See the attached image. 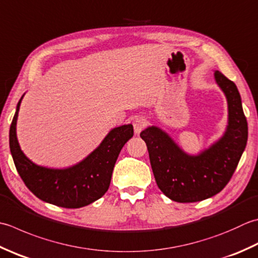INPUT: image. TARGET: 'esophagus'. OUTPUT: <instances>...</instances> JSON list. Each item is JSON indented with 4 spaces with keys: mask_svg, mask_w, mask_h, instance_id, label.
Here are the masks:
<instances>
[{
    "mask_svg": "<svg viewBox=\"0 0 258 258\" xmlns=\"http://www.w3.org/2000/svg\"><path fill=\"white\" fill-rule=\"evenodd\" d=\"M145 126H146V120L143 117H136L133 120V127H134L135 134H140L145 128Z\"/></svg>",
    "mask_w": 258,
    "mask_h": 258,
    "instance_id": "1",
    "label": "esophagus"
}]
</instances>
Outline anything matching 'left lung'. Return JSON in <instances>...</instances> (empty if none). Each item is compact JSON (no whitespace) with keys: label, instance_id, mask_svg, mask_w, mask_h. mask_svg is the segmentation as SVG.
Returning a JSON list of instances; mask_svg holds the SVG:
<instances>
[{"label":"left lung","instance_id":"1","mask_svg":"<svg viewBox=\"0 0 258 258\" xmlns=\"http://www.w3.org/2000/svg\"><path fill=\"white\" fill-rule=\"evenodd\" d=\"M215 80L226 96L228 124L224 135L198 154H188L158 126L141 132L149 150L156 184L176 203H197L223 190L238 165L248 138V126L236 85L215 72Z\"/></svg>","mask_w":258,"mask_h":258}]
</instances>
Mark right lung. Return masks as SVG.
Masks as SVG:
<instances>
[{
  "label": "right lung",
  "instance_id": "obj_1",
  "mask_svg": "<svg viewBox=\"0 0 258 258\" xmlns=\"http://www.w3.org/2000/svg\"><path fill=\"white\" fill-rule=\"evenodd\" d=\"M23 96L17 105L10 127V151L28 189L44 203L62 208H80L102 198L109 188L120 150L134 134L133 125L110 130L102 143L77 164L64 169L45 168L33 163L20 148L17 120Z\"/></svg>",
  "mask_w": 258,
  "mask_h": 258
}]
</instances>
